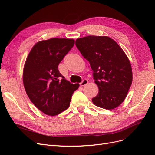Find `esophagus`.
<instances>
[{"mask_svg": "<svg viewBox=\"0 0 155 155\" xmlns=\"http://www.w3.org/2000/svg\"><path fill=\"white\" fill-rule=\"evenodd\" d=\"M88 81L87 80V79H83V80L82 81V82L80 83V85L83 87V86L86 85L87 84H88Z\"/></svg>", "mask_w": 155, "mask_h": 155, "instance_id": "1", "label": "esophagus"}]
</instances>
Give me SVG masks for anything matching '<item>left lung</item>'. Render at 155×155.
I'll use <instances>...</instances> for the list:
<instances>
[{"label":"left lung","mask_w":155,"mask_h":155,"mask_svg":"<svg viewBox=\"0 0 155 155\" xmlns=\"http://www.w3.org/2000/svg\"><path fill=\"white\" fill-rule=\"evenodd\" d=\"M76 45L90 63L99 88L97 95L92 98L93 104L108 110L118 107L125 99L133 81L131 64L124 51L108 36L78 38Z\"/></svg>","instance_id":"obj_1"}]
</instances>
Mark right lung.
<instances>
[{
    "mask_svg": "<svg viewBox=\"0 0 155 155\" xmlns=\"http://www.w3.org/2000/svg\"><path fill=\"white\" fill-rule=\"evenodd\" d=\"M72 39L51 38L37 42L28 55L22 79L28 96L46 115L56 116L70 106L79 84H72L62 76L58 65L74 45ZM62 79L61 80L60 79Z\"/></svg>",
    "mask_w": 155,
    "mask_h": 155,
    "instance_id": "obj_1",
    "label": "right lung"
}]
</instances>
